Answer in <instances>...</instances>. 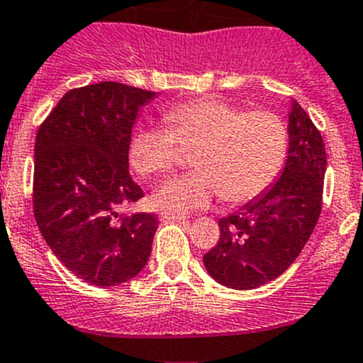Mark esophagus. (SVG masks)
Segmentation results:
<instances>
[{"mask_svg":"<svg viewBox=\"0 0 363 363\" xmlns=\"http://www.w3.org/2000/svg\"><path fill=\"white\" fill-rule=\"evenodd\" d=\"M160 218L163 219V221H168V219H172V221H184L186 216L184 214H175V212H161Z\"/></svg>","mask_w":363,"mask_h":363,"instance_id":"1","label":"esophagus"}]
</instances>
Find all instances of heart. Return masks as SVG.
<instances>
[{
	"label": "heart",
	"mask_w": 363,
	"mask_h": 363,
	"mask_svg": "<svg viewBox=\"0 0 363 363\" xmlns=\"http://www.w3.org/2000/svg\"><path fill=\"white\" fill-rule=\"evenodd\" d=\"M168 130L149 126L133 133L128 149L131 167L142 177L175 170L182 147L193 152L195 172L167 182L156 193L160 207L186 212L225 196L246 203L269 191L288 156V128L279 113L223 98H200L168 108Z\"/></svg>",
	"instance_id": "1"
}]
</instances>
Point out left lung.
Instances as JSON below:
<instances>
[{"label":"left lung","instance_id":"obj_1","mask_svg":"<svg viewBox=\"0 0 363 363\" xmlns=\"http://www.w3.org/2000/svg\"><path fill=\"white\" fill-rule=\"evenodd\" d=\"M290 147L281 177L242 211L219 219V240L203 255L223 286L255 290L279 277L309 240L323 202L327 152L320 130L291 104Z\"/></svg>","mask_w":363,"mask_h":363}]
</instances>
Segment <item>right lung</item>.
I'll use <instances>...</instances> for the list:
<instances>
[{"label":"right lung","instance_id":"add662e5","mask_svg":"<svg viewBox=\"0 0 363 363\" xmlns=\"http://www.w3.org/2000/svg\"><path fill=\"white\" fill-rule=\"evenodd\" d=\"M155 96L119 82L69 89L36 133V225L57 259L94 286L133 279L151 256L158 218L117 208L144 196L128 149L138 112Z\"/></svg>","mask_w":363,"mask_h":363}]
</instances>
